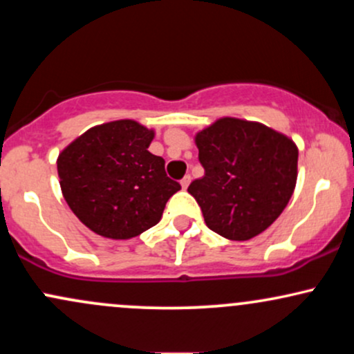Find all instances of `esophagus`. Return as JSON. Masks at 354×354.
I'll use <instances>...</instances> for the list:
<instances>
[{"label":"esophagus","instance_id":"1","mask_svg":"<svg viewBox=\"0 0 354 354\" xmlns=\"http://www.w3.org/2000/svg\"><path fill=\"white\" fill-rule=\"evenodd\" d=\"M189 183H191V176H189V174H186V176L183 178V180H181V186H183V189L188 188Z\"/></svg>","mask_w":354,"mask_h":354}]
</instances>
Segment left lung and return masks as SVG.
<instances>
[{
  "instance_id": "8db88e82",
  "label": "left lung",
  "mask_w": 354,
  "mask_h": 354,
  "mask_svg": "<svg viewBox=\"0 0 354 354\" xmlns=\"http://www.w3.org/2000/svg\"><path fill=\"white\" fill-rule=\"evenodd\" d=\"M205 176L189 185L209 230L231 241L258 236L293 196L298 146L258 121L219 118L194 135Z\"/></svg>"
}]
</instances>
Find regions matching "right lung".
Listing matches in <instances>:
<instances>
[{
	"label": "right lung",
	"mask_w": 354,
	"mask_h": 354,
	"mask_svg": "<svg viewBox=\"0 0 354 354\" xmlns=\"http://www.w3.org/2000/svg\"><path fill=\"white\" fill-rule=\"evenodd\" d=\"M153 129L135 120L93 126L59 153L61 193L89 230L129 239L156 225L180 183L165 173V160L148 151Z\"/></svg>",
	"instance_id": "obj_1"
}]
</instances>
